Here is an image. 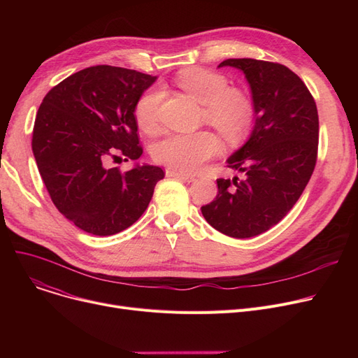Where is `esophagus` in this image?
<instances>
[{
  "label": "esophagus",
  "instance_id": "esophagus-1",
  "mask_svg": "<svg viewBox=\"0 0 358 358\" xmlns=\"http://www.w3.org/2000/svg\"><path fill=\"white\" fill-rule=\"evenodd\" d=\"M166 177L178 178V180H181V181H185V182H192V181L196 180L194 176L184 174V173H180V171H174V169H166Z\"/></svg>",
  "mask_w": 358,
  "mask_h": 358
}]
</instances>
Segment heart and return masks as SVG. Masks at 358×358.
Masks as SVG:
<instances>
[{
  "label": "heart",
  "instance_id": "heart-1",
  "mask_svg": "<svg viewBox=\"0 0 358 358\" xmlns=\"http://www.w3.org/2000/svg\"><path fill=\"white\" fill-rule=\"evenodd\" d=\"M177 84L203 106V120L213 126L228 142L247 138L255 119V106L250 94L231 87L219 72L190 68L178 73ZM162 94L152 88L145 91L135 104V119L145 131L159 124ZM220 150V141L208 130L196 134H171L154 146L157 162L180 173H197Z\"/></svg>",
  "mask_w": 358,
  "mask_h": 358
}]
</instances>
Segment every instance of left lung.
<instances>
[{
	"mask_svg": "<svg viewBox=\"0 0 358 358\" xmlns=\"http://www.w3.org/2000/svg\"><path fill=\"white\" fill-rule=\"evenodd\" d=\"M219 66L241 69L250 83L255 126L248 142L228 158L243 178H217V196L201 206L212 227L232 238H252L283 219L317 159L319 117L310 91L287 66L251 58Z\"/></svg>",
	"mask_w": 358,
	"mask_h": 358,
	"instance_id": "obj_1",
	"label": "left lung"
}]
</instances>
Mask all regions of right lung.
<instances>
[{
  "mask_svg": "<svg viewBox=\"0 0 358 358\" xmlns=\"http://www.w3.org/2000/svg\"><path fill=\"white\" fill-rule=\"evenodd\" d=\"M154 81L135 69L90 66L55 85L37 110V168L56 209L84 232L108 236L131 227L165 176L154 165L108 166L142 155L135 104Z\"/></svg>",
  "mask_w": 358,
  "mask_h": 358,
  "instance_id": "right-lung-1",
  "label": "right lung"
}]
</instances>
